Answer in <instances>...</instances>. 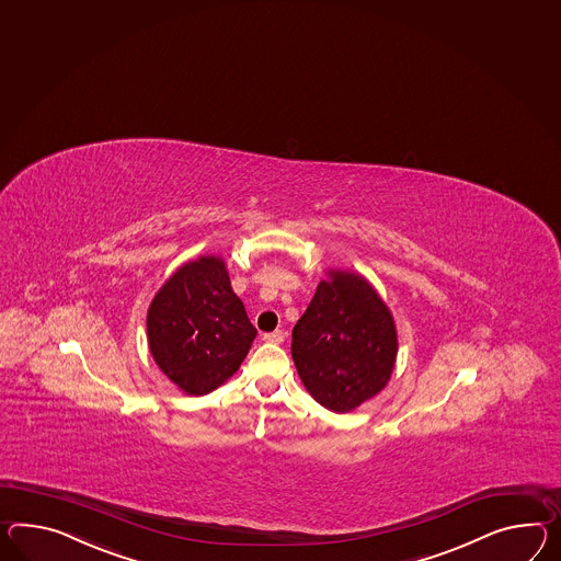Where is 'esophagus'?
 I'll list each match as a JSON object with an SVG mask.
<instances>
[{
    "instance_id": "obj_1",
    "label": "esophagus",
    "mask_w": 561,
    "mask_h": 561,
    "mask_svg": "<svg viewBox=\"0 0 561 561\" xmlns=\"http://www.w3.org/2000/svg\"><path fill=\"white\" fill-rule=\"evenodd\" d=\"M263 341L274 342V344H282L286 341V332L284 330H274V332H265L263 334Z\"/></svg>"
}]
</instances>
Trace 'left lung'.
Wrapping results in <instances>:
<instances>
[{
  "label": "left lung",
  "instance_id": "8db88e82",
  "mask_svg": "<svg viewBox=\"0 0 561 561\" xmlns=\"http://www.w3.org/2000/svg\"><path fill=\"white\" fill-rule=\"evenodd\" d=\"M291 358L322 408L348 413L379 396L391 379L396 320L367 277L329 270L291 330Z\"/></svg>",
  "mask_w": 561,
  "mask_h": 561
}]
</instances>
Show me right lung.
Segmentation results:
<instances>
[{"label":"right lung","mask_w":561,"mask_h":561,"mask_svg":"<svg viewBox=\"0 0 561 561\" xmlns=\"http://www.w3.org/2000/svg\"><path fill=\"white\" fill-rule=\"evenodd\" d=\"M146 324L156 365L196 397L231 379L257 336L219 255L180 265L156 291Z\"/></svg>","instance_id":"obj_1"}]
</instances>
